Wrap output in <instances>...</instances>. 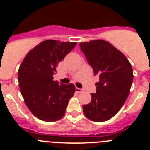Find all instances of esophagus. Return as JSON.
I'll return each instance as SVG.
<instances>
[{
	"label": "esophagus",
	"instance_id": "1",
	"mask_svg": "<svg viewBox=\"0 0 150 150\" xmlns=\"http://www.w3.org/2000/svg\"><path fill=\"white\" fill-rule=\"evenodd\" d=\"M76 91L77 93H80L82 91H83V88H76Z\"/></svg>",
	"mask_w": 150,
	"mask_h": 150
}]
</instances>
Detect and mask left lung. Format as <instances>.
I'll use <instances>...</instances> for the list:
<instances>
[{
	"label": "left lung",
	"instance_id": "obj_1",
	"mask_svg": "<svg viewBox=\"0 0 150 150\" xmlns=\"http://www.w3.org/2000/svg\"><path fill=\"white\" fill-rule=\"evenodd\" d=\"M80 50L98 75L96 93L83 106L85 116L94 122H104L119 112L126 100L133 81L132 64L120 50L103 40L79 43Z\"/></svg>",
	"mask_w": 150,
	"mask_h": 150
}]
</instances>
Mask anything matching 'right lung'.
<instances>
[{"instance_id":"right-lung-1","label":"right lung","mask_w":150,"mask_h":150,"mask_svg":"<svg viewBox=\"0 0 150 150\" xmlns=\"http://www.w3.org/2000/svg\"><path fill=\"white\" fill-rule=\"evenodd\" d=\"M76 43L48 40L30 50L21 64L18 80L28 108L40 120L55 122L64 116L74 85L54 81L56 67Z\"/></svg>"}]
</instances>
